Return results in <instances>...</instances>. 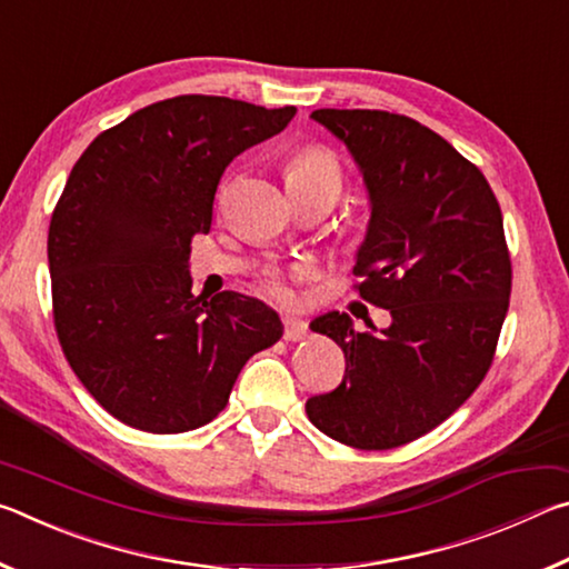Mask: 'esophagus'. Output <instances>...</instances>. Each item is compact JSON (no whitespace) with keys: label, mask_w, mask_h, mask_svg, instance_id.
I'll use <instances>...</instances> for the list:
<instances>
[{"label":"esophagus","mask_w":569,"mask_h":569,"mask_svg":"<svg viewBox=\"0 0 569 569\" xmlns=\"http://www.w3.org/2000/svg\"><path fill=\"white\" fill-rule=\"evenodd\" d=\"M308 333V326L301 319H293V316H286L283 321V339L286 341H303Z\"/></svg>","instance_id":"1"}]
</instances>
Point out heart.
I'll list each match as a JSON object with an SVG mask.
<instances>
[{"label":"heart","mask_w":569,"mask_h":569,"mask_svg":"<svg viewBox=\"0 0 569 569\" xmlns=\"http://www.w3.org/2000/svg\"><path fill=\"white\" fill-rule=\"evenodd\" d=\"M286 180H288V188L326 192V196L333 198V203L336 198L341 196V188H343V172H341L339 160H336L331 150H326L321 146H306L298 152H293L286 166ZM308 276H311V271L303 266L293 268V271H278V268H271V271H266L261 288L266 296L273 298V301L283 306H293L298 303L296 283L303 281Z\"/></svg>","instance_id":"1"}]
</instances>
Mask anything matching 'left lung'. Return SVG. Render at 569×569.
I'll return each mask as SVG.
<instances>
[{
    "label": "left lung",
    "mask_w": 569,
    "mask_h": 569,
    "mask_svg": "<svg viewBox=\"0 0 569 569\" xmlns=\"http://www.w3.org/2000/svg\"><path fill=\"white\" fill-rule=\"evenodd\" d=\"M359 162L371 200L356 291L391 313L377 333L331 311L311 329L341 346L343 381L306 401L316 429L381 451L449 419L487 377L512 261L502 210L481 170L427 124L387 110H313Z\"/></svg>",
    "instance_id": "left-lung-1"
}]
</instances>
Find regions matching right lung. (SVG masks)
Masks as SVG:
<instances>
[{"mask_svg": "<svg viewBox=\"0 0 569 569\" xmlns=\"http://www.w3.org/2000/svg\"><path fill=\"white\" fill-rule=\"evenodd\" d=\"M293 114L180 94L100 132L74 162L47 236L54 331L82 387L128 427L213 421L250 356L283 336L258 298L192 296L188 261L230 160Z\"/></svg>", "mask_w": 569, "mask_h": 569, "instance_id": "obj_1", "label": "right lung"}]
</instances>
